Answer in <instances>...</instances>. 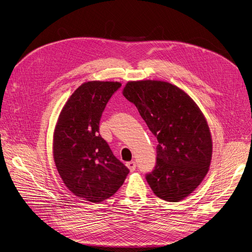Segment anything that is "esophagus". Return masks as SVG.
I'll list each match as a JSON object with an SVG mask.
<instances>
[{"mask_svg":"<svg viewBox=\"0 0 252 252\" xmlns=\"http://www.w3.org/2000/svg\"><path fill=\"white\" fill-rule=\"evenodd\" d=\"M126 167L129 169L130 172H133L135 170V167H136V164L134 161H130V162H127L126 163Z\"/></svg>","mask_w":252,"mask_h":252,"instance_id":"obj_1","label":"esophagus"}]
</instances>
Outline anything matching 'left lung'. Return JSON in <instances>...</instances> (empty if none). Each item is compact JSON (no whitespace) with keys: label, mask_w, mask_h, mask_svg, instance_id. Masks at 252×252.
Segmentation results:
<instances>
[{"label":"left lung","mask_w":252,"mask_h":252,"mask_svg":"<svg viewBox=\"0 0 252 252\" xmlns=\"http://www.w3.org/2000/svg\"><path fill=\"white\" fill-rule=\"evenodd\" d=\"M123 94L158 143L155 169L146 175L153 192L168 202L186 198L207 175L212 158L211 133L200 108L165 81H129Z\"/></svg>","instance_id":"left-lung-1"}]
</instances>
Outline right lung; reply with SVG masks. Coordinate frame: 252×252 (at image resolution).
Returning a JSON list of instances; mask_svg holds the SVG:
<instances>
[{
    "mask_svg": "<svg viewBox=\"0 0 252 252\" xmlns=\"http://www.w3.org/2000/svg\"><path fill=\"white\" fill-rule=\"evenodd\" d=\"M121 86L110 81L81 84L62 108L54 130L53 157L63 183L94 203L111 197L129 173L98 133L106 103Z\"/></svg>",
    "mask_w": 252,
    "mask_h": 252,
    "instance_id": "obj_1",
    "label": "right lung"
}]
</instances>
